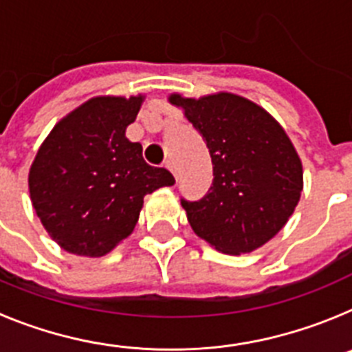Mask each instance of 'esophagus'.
<instances>
[{
	"label": "esophagus",
	"instance_id": "1",
	"mask_svg": "<svg viewBox=\"0 0 352 352\" xmlns=\"http://www.w3.org/2000/svg\"><path fill=\"white\" fill-rule=\"evenodd\" d=\"M166 167L170 170V173H173L174 178L178 179V173H176V166H174V162H173V160H167V162H166Z\"/></svg>",
	"mask_w": 352,
	"mask_h": 352
}]
</instances>
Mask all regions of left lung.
I'll list each match as a JSON object with an SVG mask.
<instances>
[{"instance_id":"8db88e82","label":"left lung","mask_w":352,"mask_h":352,"mask_svg":"<svg viewBox=\"0 0 352 352\" xmlns=\"http://www.w3.org/2000/svg\"><path fill=\"white\" fill-rule=\"evenodd\" d=\"M206 141L213 183L199 201L182 199L199 238L223 254L263 247L287 223L303 190L296 149L275 118L232 93L170 95Z\"/></svg>"}]
</instances>
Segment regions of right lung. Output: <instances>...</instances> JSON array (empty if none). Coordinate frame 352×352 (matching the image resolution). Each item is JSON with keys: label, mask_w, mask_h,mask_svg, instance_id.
I'll return each mask as SVG.
<instances>
[{"label": "right lung", "mask_w": 352, "mask_h": 352, "mask_svg": "<svg viewBox=\"0 0 352 352\" xmlns=\"http://www.w3.org/2000/svg\"><path fill=\"white\" fill-rule=\"evenodd\" d=\"M144 96H96L65 116L30 169L31 203L56 243L102 257L132 234L144 195L174 185L173 174L142 158L125 130Z\"/></svg>", "instance_id": "right-lung-1"}]
</instances>
